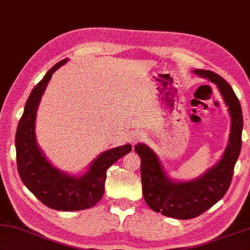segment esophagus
I'll return each mask as SVG.
<instances>
[{"label": "esophagus", "mask_w": 250, "mask_h": 250, "mask_svg": "<svg viewBox=\"0 0 250 250\" xmlns=\"http://www.w3.org/2000/svg\"><path fill=\"white\" fill-rule=\"evenodd\" d=\"M142 139H143V134L139 132V131H134V132L131 134V142L133 144L139 142V141H141Z\"/></svg>", "instance_id": "obj_1"}]
</instances>
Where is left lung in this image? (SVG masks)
<instances>
[{
	"label": "left lung",
	"instance_id": "obj_1",
	"mask_svg": "<svg viewBox=\"0 0 250 250\" xmlns=\"http://www.w3.org/2000/svg\"><path fill=\"white\" fill-rule=\"evenodd\" d=\"M193 73L216 85L230 117L229 142L221 160L192 180L170 178L155 152L143 143L134 146L141 158V178L144 200L153 211L178 220L199 216L220 201L232 181L234 167L242 148L243 113L233 88L219 74L208 70Z\"/></svg>",
	"mask_w": 250,
	"mask_h": 250
}]
</instances>
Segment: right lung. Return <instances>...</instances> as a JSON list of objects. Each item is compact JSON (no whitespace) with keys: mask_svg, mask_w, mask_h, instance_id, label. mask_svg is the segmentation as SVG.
Listing matches in <instances>:
<instances>
[{"mask_svg":"<svg viewBox=\"0 0 250 250\" xmlns=\"http://www.w3.org/2000/svg\"><path fill=\"white\" fill-rule=\"evenodd\" d=\"M66 62L64 59L53 65L31 90L16 131V161L21 181L44 206L58 211H80L99 202L105 192L107 169L131 152V145L101 153L82 175L67 174L47 160L36 140V115L52 74Z\"/></svg>","mask_w":250,"mask_h":250,"instance_id":"1","label":"right lung"}]
</instances>
